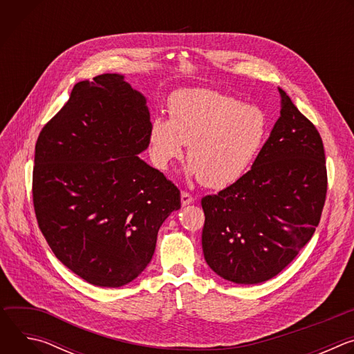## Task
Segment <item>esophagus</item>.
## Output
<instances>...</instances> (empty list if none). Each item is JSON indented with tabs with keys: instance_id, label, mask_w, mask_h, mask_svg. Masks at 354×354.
<instances>
[{
	"instance_id": "esophagus-1",
	"label": "esophagus",
	"mask_w": 354,
	"mask_h": 354,
	"mask_svg": "<svg viewBox=\"0 0 354 354\" xmlns=\"http://www.w3.org/2000/svg\"><path fill=\"white\" fill-rule=\"evenodd\" d=\"M193 196L192 194H189L187 192H182L180 193V201H182V206H187V205H190V203H193Z\"/></svg>"
}]
</instances>
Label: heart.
Here are the masks:
<instances>
[{
  "instance_id": "b5f03b06",
  "label": "heart",
  "mask_w": 354,
  "mask_h": 354,
  "mask_svg": "<svg viewBox=\"0 0 354 354\" xmlns=\"http://www.w3.org/2000/svg\"><path fill=\"white\" fill-rule=\"evenodd\" d=\"M169 120H151V156L161 169L183 156L190 174L207 187L236 182L257 160L269 133L266 113L236 97L206 88L180 89L168 102Z\"/></svg>"
}]
</instances>
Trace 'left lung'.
<instances>
[{
  "label": "left lung",
  "instance_id": "left-lung-1",
  "mask_svg": "<svg viewBox=\"0 0 354 354\" xmlns=\"http://www.w3.org/2000/svg\"><path fill=\"white\" fill-rule=\"evenodd\" d=\"M280 118L250 171L201 198V246L210 269L236 284L277 276L319 224L328 176L322 138L279 88Z\"/></svg>",
  "mask_w": 354,
  "mask_h": 354
}]
</instances>
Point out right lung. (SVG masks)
I'll list each match as a JSON object with an SVG mask.
<instances>
[{
    "mask_svg": "<svg viewBox=\"0 0 354 354\" xmlns=\"http://www.w3.org/2000/svg\"><path fill=\"white\" fill-rule=\"evenodd\" d=\"M144 95L120 74L74 85L35 147L33 206L56 258L99 287L133 281L153 259L180 192L138 154L149 140Z\"/></svg>",
    "mask_w": 354,
    "mask_h": 354,
    "instance_id": "obj_1",
    "label": "right lung"
}]
</instances>
